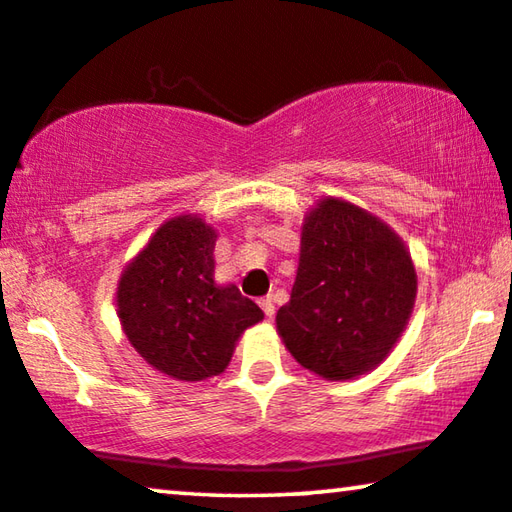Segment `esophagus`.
I'll return each mask as SVG.
<instances>
[{
	"label": "esophagus",
	"instance_id": "obj_1",
	"mask_svg": "<svg viewBox=\"0 0 512 512\" xmlns=\"http://www.w3.org/2000/svg\"><path fill=\"white\" fill-rule=\"evenodd\" d=\"M259 306H262V311H264L266 318H273V313H276V306H273V299L271 297L259 299Z\"/></svg>",
	"mask_w": 512,
	"mask_h": 512
}]
</instances>
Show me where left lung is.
<instances>
[{"label":"left lung","mask_w":512,"mask_h":512,"mask_svg":"<svg viewBox=\"0 0 512 512\" xmlns=\"http://www.w3.org/2000/svg\"><path fill=\"white\" fill-rule=\"evenodd\" d=\"M415 294L417 271L401 236L362 206L322 197L301 225L297 278L276 329L304 369L352 380L385 362Z\"/></svg>","instance_id":"1"}]
</instances>
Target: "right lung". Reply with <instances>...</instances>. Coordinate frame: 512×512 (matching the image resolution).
I'll list each match as a JSON object with an SVG mask.
<instances>
[{
	"instance_id": "add662e5",
	"label": "right lung",
	"mask_w": 512,
	"mask_h": 512,
	"mask_svg": "<svg viewBox=\"0 0 512 512\" xmlns=\"http://www.w3.org/2000/svg\"><path fill=\"white\" fill-rule=\"evenodd\" d=\"M218 232L204 218H169L122 269L115 306L132 348L155 371L185 383L220 376L243 331L264 318L236 285H218Z\"/></svg>"
}]
</instances>
